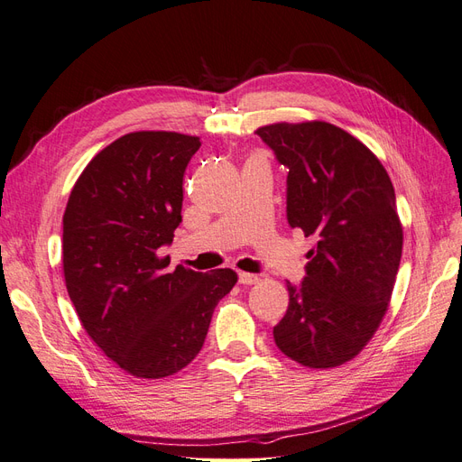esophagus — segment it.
Segmentation results:
<instances>
[{
    "label": "esophagus",
    "mask_w": 462,
    "mask_h": 462,
    "mask_svg": "<svg viewBox=\"0 0 462 462\" xmlns=\"http://www.w3.org/2000/svg\"><path fill=\"white\" fill-rule=\"evenodd\" d=\"M258 275L256 273H246V272H239V283L243 285H254L258 283Z\"/></svg>",
    "instance_id": "esophagus-1"
}]
</instances>
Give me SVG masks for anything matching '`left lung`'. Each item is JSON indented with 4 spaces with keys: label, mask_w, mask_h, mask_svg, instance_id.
<instances>
[{
    "label": "left lung",
    "mask_w": 462,
    "mask_h": 462,
    "mask_svg": "<svg viewBox=\"0 0 462 462\" xmlns=\"http://www.w3.org/2000/svg\"><path fill=\"white\" fill-rule=\"evenodd\" d=\"M256 134L287 173V221L318 243L289 309L279 351L309 368L355 358L382 324L402 253L395 190L358 138L326 121L275 123Z\"/></svg>",
    "instance_id": "left-lung-1"
}]
</instances>
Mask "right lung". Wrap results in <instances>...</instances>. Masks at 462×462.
<instances>
[{
	"label": "right lung",
	"mask_w": 462,
	"mask_h": 462,
	"mask_svg": "<svg viewBox=\"0 0 462 462\" xmlns=\"http://www.w3.org/2000/svg\"><path fill=\"white\" fill-rule=\"evenodd\" d=\"M199 136L129 133L96 153L63 216V273L82 328L136 377L173 375L200 353L217 302L236 283L229 268L177 265L160 248L183 221V175Z\"/></svg>",
	"instance_id": "right-lung-1"
}]
</instances>
